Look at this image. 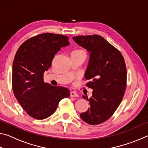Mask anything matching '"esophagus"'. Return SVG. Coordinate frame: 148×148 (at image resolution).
Instances as JSON below:
<instances>
[{"mask_svg":"<svg viewBox=\"0 0 148 148\" xmlns=\"http://www.w3.org/2000/svg\"><path fill=\"white\" fill-rule=\"evenodd\" d=\"M71 97H78V94L76 93L75 91H71Z\"/></svg>","mask_w":148,"mask_h":148,"instance_id":"1","label":"esophagus"}]
</instances>
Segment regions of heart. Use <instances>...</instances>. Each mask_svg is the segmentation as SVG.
<instances>
[{
    "label": "heart",
    "instance_id": "b5f03b06",
    "mask_svg": "<svg viewBox=\"0 0 148 148\" xmlns=\"http://www.w3.org/2000/svg\"><path fill=\"white\" fill-rule=\"evenodd\" d=\"M77 51H84L83 50H77Z\"/></svg>",
    "mask_w": 148,
    "mask_h": 148
}]
</instances>
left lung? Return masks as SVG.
<instances>
[{"mask_svg": "<svg viewBox=\"0 0 148 148\" xmlns=\"http://www.w3.org/2000/svg\"><path fill=\"white\" fill-rule=\"evenodd\" d=\"M72 39L90 53L85 78L90 81L86 86L92 89V95L90 99L83 95L90 107L80 117L90 125L101 124L114 114L123 98L127 86L125 60L118 49L99 35Z\"/></svg>", "mask_w": 148, "mask_h": 148, "instance_id": "8db88e82", "label": "left lung"}]
</instances>
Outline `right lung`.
I'll return each instance as SVG.
<instances>
[{
    "mask_svg": "<svg viewBox=\"0 0 148 148\" xmlns=\"http://www.w3.org/2000/svg\"><path fill=\"white\" fill-rule=\"evenodd\" d=\"M62 34L43 33L24 42L17 49L12 65V88L27 114L36 119L51 116L59 101L70 97V90L44 81V73L62 47L69 45Z\"/></svg>",
    "mask_w": 148,
    "mask_h": 148,
    "instance_id": "add662e5",
    "label": "right lung"
}]
</instances>
